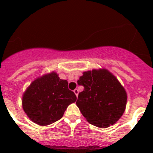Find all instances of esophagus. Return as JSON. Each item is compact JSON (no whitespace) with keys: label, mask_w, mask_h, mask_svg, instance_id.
<instances>
[{"label":"esophagus","mask_w":153,"mask_h":153,"mask_svg":"<svg viewBox=\"0 0 153 153\" xmlns=\"http://www.w3.org/2000/svg\"><path fill=\"white\" fill-rule=\"evenodd\" d=\"M74 93H75V94H76V96L77 97L78 93H79V90H78L77 89H75V90H74Z\"/></svg>","instance_id":"obj_1"}]
</instances>
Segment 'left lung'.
I'll return each instance as SVG.
<instances>
[{"label":"left lung","mask_w":153,"mask_h":153,"mask_svg":"<svg viewBox=\"0 0 153 153\" xmlns=\"http://www.w3.org/2000/svg\"><path fill=\"white\" fill-rule=\"evenodd\" d=\"M77 83L84 90L79 93L76 103L90 124L106 128L120 120L126 106V92L109 70L83 72Z\"/></svg>","instance_id":"obj_1"}]
</instances>
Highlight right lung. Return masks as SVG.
Returning a JSON list of instances; mask_svg holds the SVG:
<instances>
[{
  "mask_svg": "<svg viewBox=\"0 0 153 153\" xmlns=\"http://www.w3.org/2000/svg\"><path fill=\"white\" fill-rule=\"evenodd\" d=\"M76 100L75 93L68 89V82L52 72L30 83L23 95L22 106L31 121L47 126L60 120L67 106Z\"/></svg>",
  "mask_w": 153,
  "mask_h": 153,
  "instance_id": "1",
  "label": "right lung"
}]
</instances>
